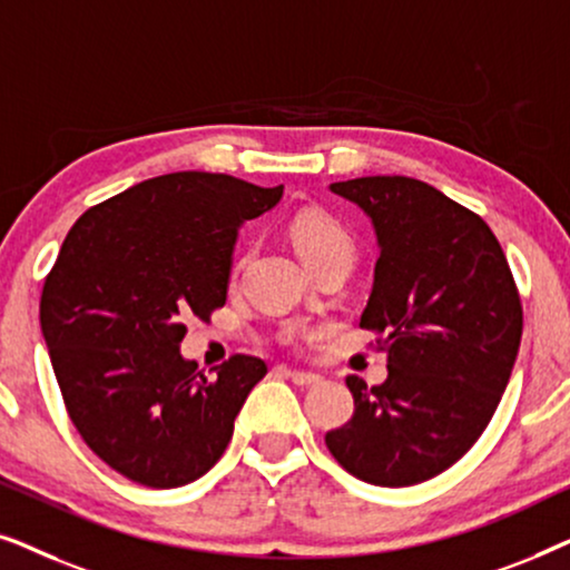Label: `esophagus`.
<instances>
[{"mask_svg":"<svg viewBox=\"0 0 570 570\" xmlns=\"http://www.w3.org/2000/svg\"><path fill=\"white\" fill-rule=\"evenodd\" d=\"M285 373L287 379L293 381L295 386H314V384H318V381H322V376H316V373H306V371H291V368H279Z\"/></svg>","mask_w":570,"mask_h":570,"instance_id":"obj_1","label":"esophagus"}]
</instances>
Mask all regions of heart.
<instances>
[{"mask_svg":"<svg viewBox=\"0 0 570 570\" xmlns=\"http://www.w3.org/2000/svg\"><path fill=\"white\" fill-rule=\"evenodd\" d=\"M291 236L306 264L326 259V256L334 254H355V240L345 225L337 217L318 213V209H308V213L295 217L291 225Z\"/></svg>","mask_w":570,"mask_h":570,"instance_id":"heart-1","label":"heart"}]
</instances>
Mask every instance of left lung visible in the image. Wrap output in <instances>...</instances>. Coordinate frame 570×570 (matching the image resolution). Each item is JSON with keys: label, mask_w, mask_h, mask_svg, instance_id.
Instances as JSON below:
<instances>
[{"label": "left lung", "mask_w": 570, "mask_h": 570, "mask_svg": "<svg viewBox=\"0 0 570 570\" xmlns=\"http://www.w3.org/2000/svg\"><path fill=\"white\" fill-rule=\"evenodd\" d=\"M376 233L379 262L361 326L386 353L384 384L347 376L355 412L326 449L357 480L407 488L456 464L485 431L511 379L521 301L493 230L407 176L330 184Z\"/></svg>", "instance_id": "obj_1"}]
</instances>
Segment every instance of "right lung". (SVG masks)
<instances>
[{"instance_id":"add662e5","label":"right lung","mask_w":570,"mask_h":570,"mask_svg":"<svg viewBox=\"0 0 570 570\" xmlns=\"http://www.w3.org/2000/svg\"><path fill=\"white\" fill-rule=\"evenodd\" d=\"M279 199L283 186L181 170L116 194L67 233L41 332L75 428L124 478L181 488L223 456L267 365L233 355L202 376L181 355L184 322L225 306L238 228Z\"/></svg>"}]
</instances>
